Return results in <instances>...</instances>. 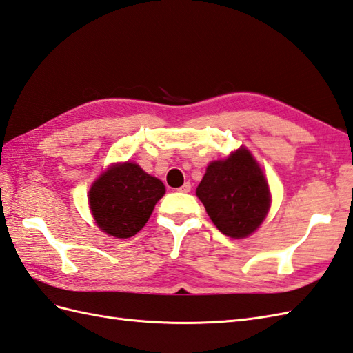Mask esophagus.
Returning a JSON list of instances; mask_svg holds the SVG:
<instances>
[{"mask_svg": "<svg viewBox=\"0 0 353 353\" xmlns=\"http://www.w3.org/2000/svg\"><path fill=\"white\" fill-rule=\"evenodd\" d=\"M177 191H179V192H190V191H191V183H190V182H185L182 186L179 188Z\"/></svg>", "mask_w": 353, "mask_h": 353, "instance_id": "esophagus-1", "label": "esophagus"}]
</instances>
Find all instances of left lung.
Instances as JSON below:
<instances>
[{
  "mask_svg": "<svg viewBox=\"0 0 353 353\" xmlns=\"http://www.w3.org/2000/svg\"><path fill=\"white\" fill-rule=\"evenodd\" d=\"M212 223L230 237H247L263 223L270 194L263 171L241 147L225 161L212 162L196 188Z\"/></svg>",
  "mask_w": 353,
  "mask_h": 353,
  "instance_id": "8db88e82",
  "label": "left lung"
}]
</instances>
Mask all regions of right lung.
<instances>
[{"mask_svg": "<svg viewBox=\"0 0 353 353\" xmlns=\"http://www.w3.org/2000/svg\"><path fill=\"white\" fill-rule=\"evenodd\" d=\"M163 194L165 186L159 179L126 162L111 167L96 180L88 201L101 230L126 239L141 230Z\"/></svg>", "mask_w": 353, "mask_h": 353, "instance_id": "obj_1", "label": "right lung"}]
</instances>
